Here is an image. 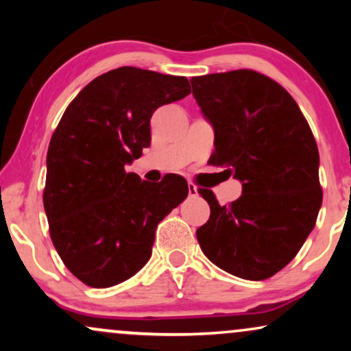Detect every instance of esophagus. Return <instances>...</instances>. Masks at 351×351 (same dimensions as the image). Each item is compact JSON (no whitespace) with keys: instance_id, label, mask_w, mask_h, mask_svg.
Wrapping results in <instances>:
<instances>
[{"instance_id":"34e87169","label":"esophagus","mask_w":351,"mask_h":351,"mask_svg":"<svg viewBox=\"0 0 351 351\" xmlns=\"http://www.w3.org/2000/svg\"><path fill=\"white\" fill-rule=\"evenodd\" d=\"M188 195L189 196H196V195H198V188H196L193 183H188Z\"/></svg>"}]
</instances>
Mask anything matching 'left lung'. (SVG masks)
I'll list each match as a JSON object with an SVG mask.
<instances>
[{
    "instance_id": "8db88e82",
    "label": "left lung",
    "mask_w": 351,
    "mask_h": 351,
    "mask_svg": "<svg viewBox=\"0 0 351 351\" xmlns=\"http://www.w3.org/2000/svg\"><path fill=\"white\" fill-rule=\"evenodd\" d=\"M189 80L215 128L209 162L243 183V195L224 206L199 189L211 208L196 231L201 251L241 279H269L315 226L324 196L315 138L292 95L267 75L239 69Z\"/></svg>"
}]
</instances>
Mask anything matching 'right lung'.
Masks as SVG:
<instances>
[{
	"instance_id": "right-lung-1",
	"label": "right lung",
	"mask_w": 351,
	"mask_h": 351,
	"mask_svg": "<svg viewBox=\"0 0 351 351\" xmlns=\"http://www.w3.org/2000/svg\"><path fill=\"white\" fill-rule=\"evenodd\" d=\"M188 94L186 77L119 67L87 84L52 134L43 195L49 234L88 287L135 276L150 259L158 223L188 196L178 175L150 184L125 170L150 147L153 112Z\"/></svg>"
}]
</instances>
